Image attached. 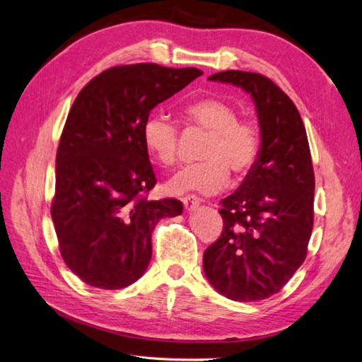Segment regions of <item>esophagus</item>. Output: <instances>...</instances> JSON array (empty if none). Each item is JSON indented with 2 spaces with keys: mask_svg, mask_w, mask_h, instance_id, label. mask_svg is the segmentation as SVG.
Masks as SVG:
<instances>
[{
  "mask_svg": "<svg viewBox=\"0 0 362 362\" xmlns=\"http://www.w3.org/2000/svg\"><path fill=\"white\" fill-rule=\"evenodd\" d=\"M182 202H183L185 211H188V212L194 211V209H196V208L200 205V199L196 197V196H187V197L182 199Z\"/></svg>",
  "mask_w": 362,
  "mask_h": 362,
  "instance_id": "34e87169",
  "label": "esophagus"
}]
</instances>
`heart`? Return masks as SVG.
Masks as SVG:
<instances>
[{
    "label": "heart",
    "instance_id": "heart-1",
    "mask_svg": "<svg viewBox=\"0 0 362 362\" xmlns=\"http://www.w3.org/2000/svg\"><path fill=\"white\" fill-rule=\"evenodd\" d=\"M183 120L189 127L208 132L202 146L203 162L189 165L166 185L171 194H217L229 183V170L245 175L254 168L262 150V133L255 122L237 119L235 108L217 98H205L183 108ZM146 150L162 166H171L179 157V129L173 120L153 115L142 128Z\"/></svg>",
    "mask_w": 362,
    "mask_h": 362
}]
</instances>
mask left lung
Returning <instances> with one entry per match:
<instances>
[{
    "label": "left lung",
    "mask_w": 362,
    "mask_h": 362,
    "mask_svg": "<svg viewBox=\"0 0 362 362\" xmlns=\"http://www.w3.org/2000/svg\"><path fill=\"white\" fill-rule=\"evenodd\" d=\"M208 79L252 96L262 150L240 188L221 200L223 230L203 254V269L221 295L260 301L280 292L308 255L315 191L308 134L291 98L269 78L226 70Z\"/></svg>",
    "instance_id": "obj_1"
}]
</instances>
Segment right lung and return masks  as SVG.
<instances>
[{
    "mask_svg": "<svg viewBox=\"0 0 362 362\" xmlns=\"http://www.w3.org/2000/svg\"><path fill=\"white\" fill-rule=\"evenodd\" d=\"M202 76L157 64L111 67L79 91L57 153L52 220L69 269L98 289H122L151 260V234L182 214L177 199L148 200L156 175L142 128L150 111Z\"/></svg>",
    "mask_w": 362,
    "mask_h": 362,
    "instance_id": "add662e5",
    "label": "right lung"
}]
</instances>
